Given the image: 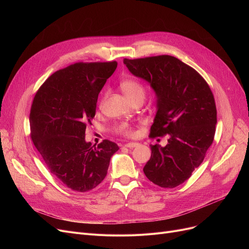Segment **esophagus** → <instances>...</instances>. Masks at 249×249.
<instances>
[{
	"label": "esophagus",
	"mask_w": 249,
	"mask_h": 249,
	"mask_svg": "<svg viewBox=\"0 0 249 249\" xmlns=\"http://www.w3.org/2000/svg\"><path fill=\"white\" fill-rule=\"evenodd\" d=\"M139 145V143H136V142H128V143H126V144L124 145L125 147H127V148H134V147H136V146H138Z\"/></svg>",
	"instance_id": "esophagus-1"
}]
</instances>
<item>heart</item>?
I'll return each mask as SVG.
<instances>
[{"label": "heart", "mask_w": 249, "mask_h": 249, "mask_svg": "<svg viewBox=\"0 0 249 249\" xmlns=\"http://www.w3.org/2000/svg\"><path fill=\"white\" fill-rule=\"evenodd\" d=\"M120 88L124 93L125 97L131 102L135 99H144L145 96V89L138 81L133 80V78H126L120 84ZM117 132H119L124 135H130L132 133L131 129L127 124H121L116 128Z\"/></svg>", "instance_id": "heart-1"}]
</instances>
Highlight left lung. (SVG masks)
Segmentation results:
<instances>
[{
  "label": "left lung",
  "instance_id": "1",
  "mask_svg": "<svg viewBox=\"0 0 249 249\" xmlns=\"http://www.w3.org/2000/svg\"><path fill=\"white\" fill-rule=\"evenodd\" d=\"M123 63L155 94L150 136H169L163 147L150 145L151 156L143 172L161 188L178 187L203 162L212 144L217 124L214 96L197 71L174 56L124 58Z\"/></svg>",
  "mask_w": 249,
  "mask_h": 249
}]
</instances>
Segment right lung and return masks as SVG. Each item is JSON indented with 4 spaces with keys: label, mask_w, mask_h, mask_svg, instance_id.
<instances>
[{
    "label": "right lung",
    "mask_w": 249,
    "mask_h": 249,
    "mask_svg": "<svg viewBox=\"0 0 249 249\" xmlns=\"http://www.w3.org/2000/svg\"><path fill=\"white\" fill-rule=\"evenodd\" d=\"M116 68V61L71 64L51 74L32 103L29 122L34 145L50 173L76 192L100 185L119 149L109 140L93 147L85 138L99 93Z\"/></svg>",
    "instance_id": "right-lung-1"
}]
</instances>
